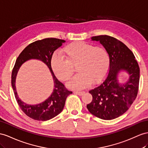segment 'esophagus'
Returning a JSON list of instances; mask_svg holds the SVG:
<instances>
[{"mask_svg":"<svg viewBox=\"0 0 148 148\" xmlns=\"http://www.w3.org/2000/svg\"><path fill=\"white\" fill-rule=\"evenodd\" d=\"M74 92L76 93L77 94H78V95H79V96H81L84 93V91H78V90H75Z\"/></svg>","mask_w":148,"mask_h":148,"instance_id":"1","label":"esophagus"}]
</instances>
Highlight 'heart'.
Instances as JSON below:
<instances>
[{
	"label": "heart",
	"mask_w": 148,
	"mask_h": 148,
	"mask_svg": "<svg viewBox=\"0 0 148 148\" xmlns=\"http://www.w3.org/2000/svg\"><path fill=\"white\" fill-rule=\"evenodd\" d=\"M62 54L65 59L53 56L51 65L55 75L63 81L69 80L74 73V67H76L79 73L67 83L71 88L82 89L92 81L99 82L108 73L110 58L103 47L75 41L67 45L63 49Z\"/></svg>",
	"instance_id": "heart-1"
}]
</instances>
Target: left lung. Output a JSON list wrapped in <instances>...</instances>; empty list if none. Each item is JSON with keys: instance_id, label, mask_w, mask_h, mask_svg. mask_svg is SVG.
Segmentation results:
<instances>
[{"instance_id": "left-lung-1", "label": "left lung", "mask_w": 148, "mask_h": 148, "mask_svg": "<svg viewBox=\"0 0 148 148\" xmlns=\"http://www.w3.org/2000/svg\"><path fill=\"white\" fill-rule=\"evenodd\" d=\"M91 39L99 41L108 51L110 65L105 80L89 91L92 100L87 108L97 117L111 120L126 112L136 99L139 89V67L132 52L118 39L107 35L94 36ZM121 70L130 74L129 80L124 85L119 84L116 77Z\"/></svg>"}]
</instances>
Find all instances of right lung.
Here are the masks:
<instances>
[{"mask_svg":"<svg viewBox=\"0 0 148 148\" xmlns=\"http://www.w3.org/2000/svg\"><path fill=\"white\" fill-rule=\"evenodd\" d=\"M65 42L64 40L56 38H45L36 40L28 45L21 52L15 63L11 81L15 97L21 110L32 119L44 121L58 116L62 111L67 97L73 93L56 78L51 65L53 53ZM31 58L40 60L46 64L51 71L54 80V90L51 96L43 103L37 105H28L22 102L17 95L14 86L18 69L24 62Z\"/></svg>","mask_w":148,"mask_h":148,"instance_id":"1","label":"right lung"}]
</instances>
